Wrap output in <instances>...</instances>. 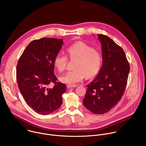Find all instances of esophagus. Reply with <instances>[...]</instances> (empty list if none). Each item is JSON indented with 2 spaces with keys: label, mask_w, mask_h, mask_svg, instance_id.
Segmentation results:
<instances>
[{
  "label": "esophagus",
  "mask_w": 146,
  "mask_h": 146,
  "mask_svg": "<svg viewBox=\"0 0 146 146\" xmlns=\"http://www.w3.org/2000/svg\"><path fill=\"white\" fill-rule=\"evenodd\" d=\"M77 86V85H70V84H69V85H68L67 86V87H68V88H74V87H76Z\"/></svg>",
  "instance_id": "obj_1"
}]
</instances>
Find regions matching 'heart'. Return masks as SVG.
<instances>
[{
    "label": "heart",
    "mask_w": 146,
    "mask_h": 146,
    "mask_svg": "<svg viewBox=\"0 0 146 146\" xmlns=\"http://www.w3.org/2000/svg\"><path fill=\"white\" fill-rule=\"evenodd\" d=\"M66 51L70 59H77L74 65L76 69L61 76L59 80L62 82L74 85L86 76L92 78L98 73L102 64V56L94 47L82 41H77L68 47ZM67 62V57L61 54H58L54 60V66L60 72L66 69Z\"/></svg>",
    "instance_id": "heart-1"
}]
</instances>
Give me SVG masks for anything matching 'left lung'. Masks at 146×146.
Listing matches in <instances>:
<instances>
[{
	"label": "left lung",
	"mask_w": 146,
	"mask_h": 146,
	"mask_svg": "<svg viewBox=\"0 0 146 146\" xmlns=\"http://www.w3.org/2000/svg\"><path fill=\"white\" fill-rule=\"evenodd\" d=\"M102 46L103 64L87 86L82 102L91 112L103 114L115 107L125 89L129 65L122 48L107 36L98 35Z\"/></svg>",
	"instance_id": "1"
}]
</instances>
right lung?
I'll return each instance as SVG.
<instances>
[{
    "label": "right lung",
    "instance_id": "1",
    "mask_svg": "<svg viewBox=\"0 0 146 146\" xmlns=\"http://www.w3.org/2000/svg\"><path fill=\"white\" fill-rule=\"evenodd\" d=\"M63 39L44 37L32 41L19 59L17 80L27 105L41 115L50 114L62 103L65 84L56 82L54 60L63 45ZM55 84L52 89L48 86Z\"/></svg>",
    "mask_w": 146,
    "mask_h": 146
}]
</instances>
